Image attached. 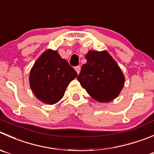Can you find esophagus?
<instances>
[{
    "instance_id": "34e87169",
    "label": "esophagus",
    "mask_w": 154,
    "mask_h": 154,
    "mask_svg": "<svg viewBox=\"0 0 154 154\" xmlns=\"http://www.w3.org/2000/svg\"><path fill=\"white\" fill-rule=\"evenodd\" d=\"M75 70H76V71H77V74H80V66L75 67Z\"/></svg>"
}]
</instances>
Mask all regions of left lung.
Here are the masks:
<instances>
[{"label": "left lung", "mask_w": 154, "mask_h": 154, "mask_svg": "<svg viewBox=\"0 0 154 154\" xmlns=\"http://www.w3.org/2000/svg\"><path fill=\"white\" fill-rule=\"evenodd\" d=\"M87 60L77 77L80 85L92 98L109 102L117 98L125 83L121 69L107 51L89 50Z\"/></svg>", "instance_id": "left-lung-1"}]
</instances>
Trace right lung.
Returning a JSON list of instances; mask_svg holds the SVG:
<instances>
[{
	"instance_id": "obj_1",
	"label": "right lung",
	"mask_w": 154,
	"mask_h": 154,
	"mask_svg": "<svg viewBox=\"0 0 154 154\" xmlns=\"http://www.w3.org/2000/svg\"><path fill=\"white\" fill-rule=\"evenodd\" d=\"M77 76L75 70L57 51L47 50L31 68L30 86L40 101L54 104L62 99L70 82Z\"/></svg>"
}]
</instances>
